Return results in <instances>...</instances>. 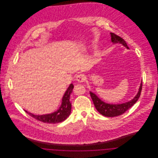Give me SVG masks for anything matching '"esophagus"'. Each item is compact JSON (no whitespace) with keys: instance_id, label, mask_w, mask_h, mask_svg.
I'll list each match as a JSON object with an SVG mask.
<instances>
[{"instance_id":"1","label":"esophagus","mask_w":158,"mask_h":158,"mask_svg":"<svg viewBox=\"0 0 158 158\" xmlns=\"http://www.w3.org/2000/svg\"><path fill=\"white\" fill-rule=\"evenodd\" d=\"M86 79V77L84 75L79 74L76 76V81L79 82H83Z\"/></svg>"}]
</instances>
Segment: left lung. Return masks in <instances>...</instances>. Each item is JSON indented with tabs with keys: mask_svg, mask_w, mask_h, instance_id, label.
I'll use <instances>...</instances> for the list:
<instances>
[{
	"mask_svg": "<svg viewBox=\"0 0 158 158\" xmlns=\"http://www.w3.org/2000/svg\"><path fill=\"white\" fill-rule=\"evenodd\" d=\"M110 34L111 37V41L113 43H120L123 45H124L126 47H127V48H128V47L126 42L123 38H122L120 36L116 35L113 32H111ZM142 89V81L141 82L139 90L135 97L127 102L123 103L121 104H107L104 102V101H101L95 94L92 93V92H90V95L94 105L99 113L105 117H113L118 116L123 114L134 105L140 97Z\"/></svg>",
	"mask_w": 158,
	"mask_h": 158,
	"instance_id": "obj_1",
	"label": "left lung"
}]
</instances>
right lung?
Here are the masks:
<instances>
[{"label": "right lung", "mask_w": 158, "mask_h": 158, "mask_svg": "<svg viewBox=\"0 0 158 158\" xmlns=\"http://www.w3.org/2000/svg\"><path fill=\"white\" fill-rule=\"evenodd\" d=\"M73 88V84H70L67 90L64 94V96L62 98V102L59 109L54 113L45 114L41 115H34L30 113L27 112L26 110H24L27 113H28L32 117L34 118L37 120L49 124H56L59 123L65 120L69 116L71 113L72 105L70 102V95L72 92Z\"/></svg>", "instance_id": "1"}]
</instances>
